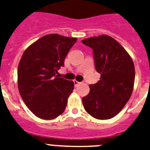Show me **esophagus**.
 <instances>
[{"label":"esophagus","mask_w":150,"mask_h":150,"mask_svg":"<svg viewBox=\"0 0 150 150\" xmlns=\"http://www.w3.org/2000/svg\"><path fill=\"white\" fill-rule=\"evenodd\" d=\"M74 84H75V86H77L78 85H79L80 83H79V82H78L77 80H74Z\"/></svg>","instance_id":"obj_1"}]
</instances>
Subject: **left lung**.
I'll list each match as a JSON object with an SVG mask.
<instances>
[{
  "label": "left lung",
  "instance_id": "left-lung-1",
  "mask_svg": "<svg viewBox=\"0 0 150 150\" xmlns=\"http://www.w3.org/2000/svg\"><path fill=\"white\" fill-rule=\"evenodd\" d=\"M92 48L100 80L90 85L83 98L85 110L98 120L116 116L127 103L134 89L135 70L132 58L116 40L102 34L82 41Z\"/></svg>",
  "mask_w": 150,
  "mask_h": 150
}]
</instances>
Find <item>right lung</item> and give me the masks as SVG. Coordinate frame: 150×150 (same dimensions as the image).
Wrapping results in <instances>:
<instances>
[{
    "label": "right lung",
    "instance_id": "obj_1",
    "mask_svg": "<svg viewBox=\"0 0 150 150\" xmlns=\"http://www.w3.org/2000/svg\"><path fill=\"white\" fill-rule=\"evenodd\" d=\"M76 38L46 34L25 50L18 66V89L27 108L38 118L61 115L74 82L55 76Z\"/></svg>",
    "mask_w": 150,
    "mask_h": 150
}]
</instances>
